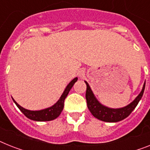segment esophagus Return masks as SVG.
Returning a JSON list of instances; mask_svg holds the SVG:
<instances>
[{
    "instance_id": "obj_1",
    "label": "esophagus",
    "mask_w": 150,
    "mask_h": 150,
    "mask_svg": "<svg viewBox=\"0 0 150 150\" xmlns=\"http://www.w3.org/2000/svg\"><path fill=\"white\" fill-rule=\"evenodd\" d=\"M80 76H83L84 75V73H83V71H80Z\"/></svg>"
}]
</instances>
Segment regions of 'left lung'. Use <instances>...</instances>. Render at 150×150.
Here are the masks:
<instances>
[{
  "instance_id": "8db88e82",
  "label": "left lung",
  "mask_w": 150,
  "mask_h": 150,
  "mask_svg": "<svg viewBox=\"0 0 150 150\" xmlns=\"http://www.w3.org/2000/svg\"><path fill=\"white\" fill-rule=\"evenodd\" d=\"M86 84V100L87 103V107L89 110L92 113V115L100 120L109 122H116L121 121L127 118L133 110L136 108V106L139 103L143 95L145 90V83L143 84V89L139 93V94L135 98L133 102H131L127 106L122 107V108H110L107 106L103 105L96 98L93 94L92 90L90 88V85L86 81H84Z\"/></svg>"
}]
</instances>
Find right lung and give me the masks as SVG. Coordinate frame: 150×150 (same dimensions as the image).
Returning <instances> with one entry per match:
<instances>
[{
  "instance_id": "add662e5",
  "label": "right lung",
  "mask_w": 150,
  "mask_h": 150,
  "mask_svg": "<svg viewBox=\"0 0 150 150\" xmlns=\"http://www.w3.org/2000/svg\"><path fill=\"white\" fill-rule=\"evenodd\" d=\"M78 78L75 77L73 79L67 86H66V88L64 90V93H62L60 99L57 100V102L54 103L52 106H50L48 108L44 109V110H27V109L23 108L21 106H20L15 100H13L14 103L17 105V106L20 109V110L23 112V114L25 115L26 117H28L30 120L34 121H50L53 120L54 119L57 118L60 114L61 113L63 109L64 106V100L67 96L68 93L70 92V89L72 88L74 84L77 81Z\"/></svg>"
}]
</instances>
